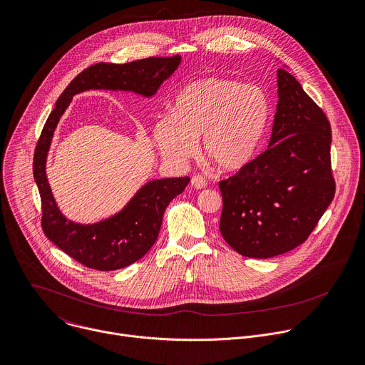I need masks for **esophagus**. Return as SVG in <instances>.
I'll return each mask as SVG.
<instances>
[{
  "label": "esophagus",
  "instance_id": "34e87169",
  "mask_svg": "<svg viewBox=\"0 0 365 365\" xmlns=\"http://www.w3.org/2000/svg\"><path fill=\"white\" fill-rule=\"evenodd\" d=\"M190 185L195 189H203V187H206V180L202 176H193L190 179Z\"/></svg>",
  "mask_w": 365,
  "mask_h": 365
}]
</instances>
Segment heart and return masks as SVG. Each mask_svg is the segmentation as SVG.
Returning <instances> with one entry per match:
<instances>
[{
  "mask_svg": "<svg viewBox=\"0 0 365 365\" xmlns=\"http://www.w3.org/2000/svg\"><path fill=\"white\" fill-rule=\"evenodd\" d=\"M269 117L271 103L259 86L206 77L176 94L172 114L155 123L153 139L160 153L176 163L192 158L200 139L203 156L217 170L233 173L257 156Z\"/></svg>",
  "mask_w": 365,
  "mask_h": 365,
  "instance_id": "obj_1",
  "label": "heart"
}]
</instances>
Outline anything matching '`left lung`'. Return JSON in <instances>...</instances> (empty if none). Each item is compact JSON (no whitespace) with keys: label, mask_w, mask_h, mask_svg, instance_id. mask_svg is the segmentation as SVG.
<instances>
[{"label":"left lung","mask_w":365,"mask_h":365,"mask_svg":"<svg viewBox=\"0 0 365 365\" xmlns=\"http://www.w3.org/2000/svg\"><path fill=\"white\" fill-rule=\"evenodd\" d=\"M278 104L268 149L219 182V229L248 258H272L307 240L335 195L331 126L285 68L277 71Z\"/></svg>","instance_id":"left-lung-1"}]
</instances>
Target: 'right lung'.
I'll return each mask as SVG.
<instances>
[{"instance_id":"right-lung-1","label":"right lung","mask_w":365,"mask_h":365,"mask_svg":"<svg viewBox=\"0 0 365 365\" xmlns=\"http://www.w3.org/2000/svg\"><path fill=\"white\" fill-rule=\"evenodd\" d=\"M180 56L149 57L126 64L97 63L81 71L61 93L43 128L34 153L46 236L68 257L87 268L115 271L143 258L159 236L166 206L182 193L189 178L153 179L145 183L117 213L94 223L68 220L60 210L48 179L47 155L58 121L76 94L88 90L130 91L152 98L179 67Z\"/></svg>"}]
</instances>
